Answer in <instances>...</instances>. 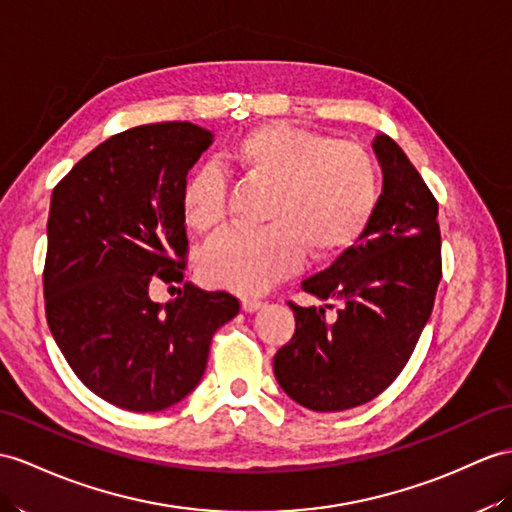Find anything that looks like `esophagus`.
<instances>
[{
	"instance_id": "34e87169",
	"label": "esophagus",
	"mask_w": 512,
	"mask_h": 512,
	"mask_svg": "<svg viewBox=\"0 0 512 512\" xmlns=\"http://www.w3.org/2000/svg\"><path fill=\"white\" fill-rule=\"evenodd\" d=\"M263 306H265V302H260V299H252V297L243 299V310H245V313H256V310H260Z\"/></svg>"
}]
</instances>
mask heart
<instances>
[{
	"mask_svg": "<svg viewBox=\"0 0 512 512\" xmlns=\"http://www.w3.org/2000/svg\"><path fill=\"white\" fill-rule=\"evenodd\" d=\"M241 184L267 189L265 230L226 232L199 258V276L213 286L260 293L308 258L332 263L365 234L380 197L378 165L363 145L284 121L241 134L226 152ZM180 210L197 234H213L228 219V186L217 171L184 180Z\"/></svg>",
	"mask_w": 512,
	"mask_h": 512,
	"instance_id": "obj_1",
	"label": "heart"
}]
</instances>
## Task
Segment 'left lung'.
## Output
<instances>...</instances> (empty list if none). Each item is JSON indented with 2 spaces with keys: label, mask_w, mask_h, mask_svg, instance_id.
I'll return each instance as SVG.
<instances>
[{
  "label": "left lung",
  "mask_w": 512,
  "mask_h": 512,
  "mask_svg": "<svg viewBox=\"0 0 512 512\" xmlns=\"http://www.w3.org/2000/svg\"><path fill=\"white\" fill-rule=\"evenodd\" d=\"M384 173L365 234L334 263L302 282L326 308L289 302L293 339L273 356L284 393L317 413H336L371 402L406 367L430 319L441 282L439 204L391 136L373 141Z\"/></svg>",
  "instance_id": "left-lung-1"
}]
</instances>
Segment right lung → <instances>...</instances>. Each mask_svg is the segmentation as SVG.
Listing matches in <instances>:
<instances>
[{
	"instance_id": "1",
	"label": "right lung",
	"mask_w": 512,
	"mask_h": 512,
	"mask_svg": "<svg viewBox=\"0 0 512 512\" xmlns=\"http://www.w3.org/2000/svg\"><path fill=\"white\" fill-rule=\"evenodd\" d=\"M213 134L189 121L110 136L52 193L45 317L86 389L132 413L184 400L204 376L213 334L239 299L185 282L162 307L158 281H184L189 239L180 191Z\"/></svg>"
}]
</instances>
